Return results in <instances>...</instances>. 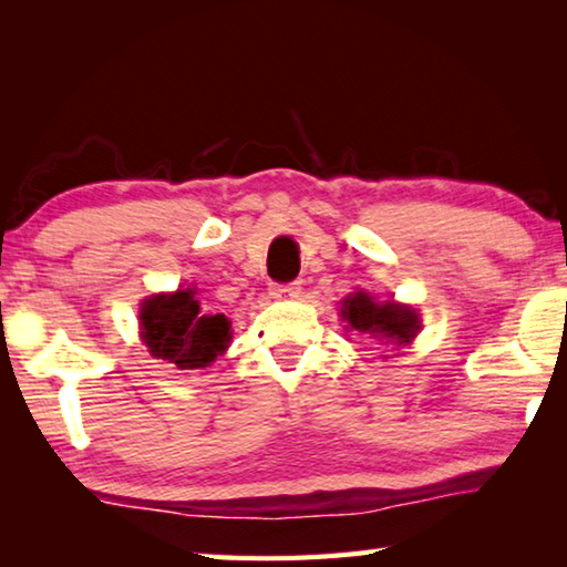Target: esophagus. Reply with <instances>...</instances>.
Segmentation results:
<instances>
[{"label":"esophagus","instance_id":"34e87169","mask_svg":"<svg viewBox=\"0 0 567 567\" xmlns=\"http://www.w3.org/2000/svg\"><path fill=\"white\" fill-rule=\"evenodd\" d=\"M302 285L300 282H285V285H272L270 295L277 297V300H295V297H300Z\"/></svg>","mask_w":567,"mask_h":567}]
</instances>
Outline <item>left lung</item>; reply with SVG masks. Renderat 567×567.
<instances>
[{"label":"left lung","instance_id":"obj_1","mask_svg":"<svg viewBox=\"0 0 567 567\" xmlns=\"http://www.w3.org/2000/svg\"><path fill=\"white\" fill-rule=\"evenodd\" d=\"M342 318L348 320L350 330H358L370 338L385 340L392 344H405L420 330L415 310L395 302L380 305L368 292H354L342 302Z\"/></svg>","mask_w":567,"mask_h":567}]
</instances>
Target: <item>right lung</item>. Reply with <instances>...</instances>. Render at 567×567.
<instances>
[{"instance_id":"right-lung-1","label":"right lung","mask_w":567,"mask_h":567,"mask_svg":"<svg viewBox=\"0 0 567 567\" xmlns=\"http://www.w3.org/2000/svg\"><path fill=\"white\" fill-rule=\"evenodd\" d=\"M142 340L159 360L177 364L179 370L207 368L229 344V320L225 315H203L195 290L175 295H155L145 300L140 312Z\"/></svg>"}]
</instances>
